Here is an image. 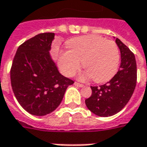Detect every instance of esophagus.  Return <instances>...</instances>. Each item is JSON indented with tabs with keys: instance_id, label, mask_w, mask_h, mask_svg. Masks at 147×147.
Returning <instances> with one entry per match:
<instances>
[{
	"instance_id": "1",
	"label": "esophagus",
	"mask_w": 147,
	"mask_h": 147,
	"mask_svg": "<svg viewBox=\"0 0 147 147\" xmlns=\"http://www.w3.org/2000/svg\"><path fill=\"white\" fill-rule=\"evenodd\" d=\"M74 86H78V87H83L84 85H82V84H80L78 83V82H74Z\"/></svg>"
}]
</instances>
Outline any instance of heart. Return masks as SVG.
<instances>
[{"mask_svg": "<svg viewBox=\"0 0 147 147\" xmlns=\"http://www.w3.org/2000/svg\"><path fill=\"white\" fill-rule=\"evenodd\" d=\"M70 49L61 51L58 65L64 75L71 77L78 71L83 61L86 69L82 79L92 78L96 82H105L117 73L120 52L117 44L98 35H86L68 41Z\"/></svg>", "mask_w": 147, "mask_h": 147, "instance_id": "b5f03b06", "label": "heart"}]
</instances>
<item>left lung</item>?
Here are the masks:
<instances>
[{
	"mask_svg": "<svg viewBox=\"0 0 147 147\" xmlns=\"http://www.w3.org/2000/svg\"><path fill=\"white\" fill-rule=\"evenodd\" d=\"M115 42L121 53L119 70L107 83L91 86L92 94L85 101L87 108L100 117H110L122 110L129 101L137 82L135 57L118 38Z\"/></svg>",
	"mask_w": 147,
	"mask_h": 147,
	"instance_id": "left-lung-1",
	"label": "left lung"
}]
</instances>
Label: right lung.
<instances>
[{
    "mask_svg": "<svg viewBox=\"0 0 147 147\" xmlns=\"http://www.w3.org/2000/svg\"><path fill=\"white\" fill-rule=\"evenodd\" d=\"M53 33L37 34L18 47L10 69L11 86L16 98L28 113L50 114L60 105L74 81L61 75L49 50Z\"/></svg>",
    "mask_w": 147,
    "mask_h": 147,
    "instance_id": "obj_1",
    "label": "right lung"
}]
</instances>
